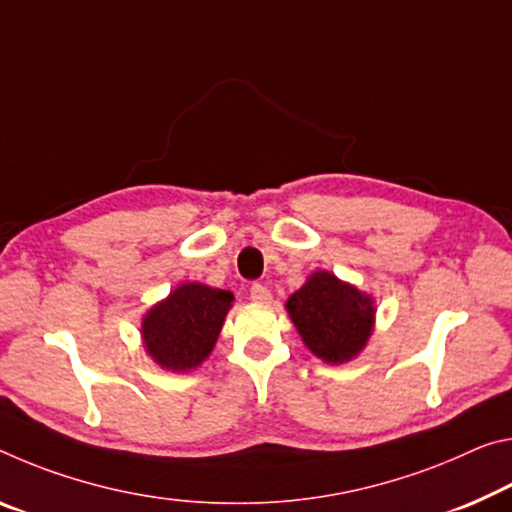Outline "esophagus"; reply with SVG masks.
I'll return each mask as SVG.
<instances>
[{
	"mask_svg": "<svg viewBox=\"0 0 512 512\" xmlns=\"http://www.w3.org/2000/svg\"><path fill=\"white\" fill-rule=\"evenodd\" d=\"M271 291H269V287H264V285H253L250 287V300H253V303H257V305H269L271 303Z\"/></svg>",
	"mask_w": 512,
	"mask_h": 512,
	"instance_id": "obj_1",
	"label": "esophagus"
}]
</instances>
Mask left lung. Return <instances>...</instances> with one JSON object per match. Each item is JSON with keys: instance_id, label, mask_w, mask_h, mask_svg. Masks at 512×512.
Masks as SVG:
<instances>
[{"instance_id": "obj_1", "label": "left lung", "mask_w": 512, "mask_h": 512, "mask_svg": "<svg viewBox=\"0 0 512 512\" xmlns=\"http://www.w3.org/2000/svg\"><path fill=\"white\" fill-rule=\"evenodd\" d=\"M285 307L303 344L328 364L358 358L376 326L373 298L330 271L307 275Z\"/></svg>"}]
</instances>
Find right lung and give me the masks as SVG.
Returning a JSON list of instances; mask_svg holds the SVG:
<instances>
[{"label": "right lung", "mask_w": 512, "mask_h": 512, "mask_svg": "<svg viewBox=\"0 0 512 512\" xmlns=\"http://www.w3.org/2000/svg\"><path fill=\"white\" fill-rule=\"evenodd\" d=\"M234 294L202 282H182L141 319L145 353L173 373L198 369L212 355Z\"/></svg>", "instance_id": "right-lung-1"}]
</instances>
